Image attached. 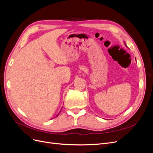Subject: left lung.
Returning <instances> with one entry per match:
<instances>
[{
    "instance_id": "1",
    "label": "left lung",
    "mask_w": 153,
    "mask_h": 153,
    "mask_svg": "<svg viewBox=\"0 0 153 153\" xmlns=\"http://www.w3.org/2000/svg\"><path fill=\"white\" fill-rule=\"evenodd\" d=\"M124 44H125V45H126V43H124Z\"/></svg>"
}]
</instances>
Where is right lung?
Returning a JSON list of instances; mask_svg holds the SVG:
<instances>
[{
  "instance_id": "1",
  "label": "right lung",
  "mask_w": 153,
  "mask_h": 153,
  "mask_svg": "<svg viewBox=\"0 0 153 153\" xmlns=\"http://www.w3.org/2000/svg\"><path fill=\"white\" fill-rule=\"evenodd\" d=\"M61 110H62V108H61ZM59 113H60V112H59ZM59 114H58L57 115H59Z\"/></svg>"
}]
</instances>
